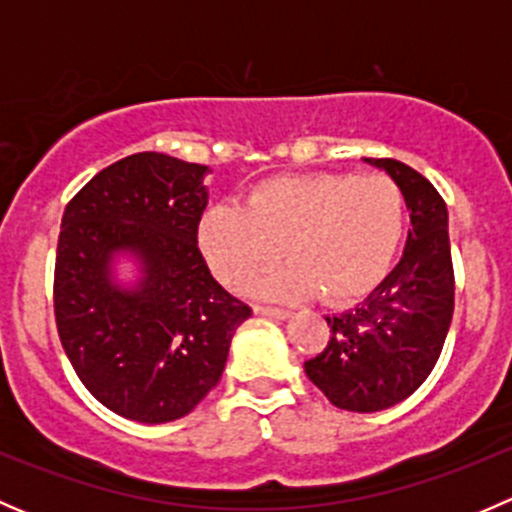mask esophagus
<instances>
[{"label": "esophagus", "instance_id": "34e87169", "mask_svg": "<svg viewBox=\"0 0 512 512\" xmlns=\"http://www.w3.org/2000/svg\"><path fill=\"white\" fill-rule=\"evenodd\" d=\"M255 314H262V317H270V319L292 317V312H287V309H277V307H255Z\"/></svg>", "mask_w": 512, "mask_h": 512}]
</instances>
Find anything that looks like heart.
Returning a JSON list of instances; mask_svg holds the SVG:
<instances>
[{
  "mask_svg": "<svg viewBox=\"0 0 512 512\" xmlns=\"http://www.w3.org/2000/svg\"><path fill=\"white\" fill-rule=\"evenodd\" d=\"M404 193L389 175L307 173L262 180L245 208L218 203L198 225V245L220 282L242 287L285 255L292 262L262 277L267 299L312 297L342 304L384 280L404 237Z\"/></svg>",
  "mask_w": 512,
  "mask_h": 512,
  "instance_id": "b5f03b06",
  "label": "heart"
}]
</instances>
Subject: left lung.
Masks as SVG:
<instances>
[{
  "mask_svg": "<svg viewBox=\"0 0 512 512\" xmlns=\"http://www.w3.org/2000/svg\"><path fill=\"white\" fill-rule=\"evenodd\" d=\"M364 160L404 193L411 210L404 255L364 302L327 317V347L304 361V371L337 409L374 414L409 399L431 374L451 327L456 285L438 190L401 160Z\"/></svg>",
  "mask_w": 512,
  "mask_h": 512,
  "instance_id": "8db88e82",
  "label": "left lung"
}]
</instances>
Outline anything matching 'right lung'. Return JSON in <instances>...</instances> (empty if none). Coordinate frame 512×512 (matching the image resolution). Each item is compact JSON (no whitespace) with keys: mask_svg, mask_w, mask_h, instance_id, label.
<instances>
[{"mask_svg":"<svg viewBox=\"0 0 512 512\" xmlns=\"http://www.w3.org/2000/svg\"><path fill=\"white\" fill-rule=\"evenodd\" d=\"M208 165L136 153L66 205L54 270L61 347L96 401L138 423L183 418L220 381L252 309L215 282L198 250ZM142 277L118 286L112 262Z\"/></svg>","mask_w":512,"mask_h":512,"instance_id":"1","label":"right lung"}]
</instances>
